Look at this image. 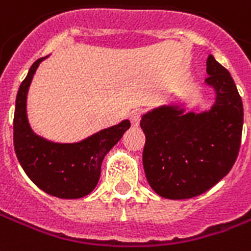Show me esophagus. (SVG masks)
Returning a JSON list of instances; mask_svg holds the SVG:
<instances>
[{"label": "esophagus", "mask_w": 251, "mask_h": 251, "mask_svg": "<svg viewBox=\"0 0 251 251\" xmlns=\"http://www.w3.org/2000/svg\"><path fill=\"white\" fill-rule=\"evenodd\" d=\"M141 118H142V112L141 110H134L130 116V122L133 126H138L139 122H141Z\"/></svg>", "instance_id": "34e87169"}]
</instances>
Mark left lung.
Masks as SVG:
<instances>
[{
  "mask_svg": "<svg viewBox=\"0 0 251 251\" xmlns=\"http://www.w3.org/2000/svg\"><path fill=\"white\" fill-rule=\"evenodd\" d=\"M205 83L216 91L209 112L187 113L160 106L145 114L143 168L149 184L166 199L180 200L204 194L217 184L238 156L244 106L229 71L206 59Z\"/></svg>",
  "mask_w": 251,
  "mask_h": 251,
  "instance_id": "1",
  "label": "left lung"
}]
</instances>
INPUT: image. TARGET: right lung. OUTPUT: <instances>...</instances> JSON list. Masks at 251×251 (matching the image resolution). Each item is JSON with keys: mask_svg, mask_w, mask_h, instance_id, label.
Wrapping results in <instances>:
<instances>
[{"mask_svg": "<svg viewBox=\"0 0 251 251\" xmlns=\"http://www.w3.org/2000/svg\"><path fill=\"white\" fill-rule=\"evenodd\" d=\"M38 59L21 83L15 100L13 141L15 155L32 183L46 194L79 199L95 189L104 156L130 127L127 120L77 143H52L32 133L26 116V96L39 63Z\"/></svg>", "mask_w": 251, "mask_h": 251, "instance_id": "add662e5", "label": "right lung"}]
</instances>
